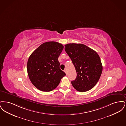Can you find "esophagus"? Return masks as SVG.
Instances as JSON below:
<instances>
[{"mask_svg": "<svg viewBox=\"0 0 126 126\" xmlns=\"http://www.w3.org/2000/svg\"><path fill=\"white\" fill-rule=\"evenodd\" d=\"M64 72H65V73H66V74H67V70L65 69V70H64Z\"/></svg>", "mask_w": 126, "mask_h": 126, "instance_id": "esophagus-1", "label": "esophagus"}]
</instances>
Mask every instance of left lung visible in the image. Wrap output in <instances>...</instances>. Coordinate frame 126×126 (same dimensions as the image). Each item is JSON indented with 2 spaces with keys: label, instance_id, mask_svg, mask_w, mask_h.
Wrapping results in <instances>:
<instances>
[{
  "label": "left lung",
  "instance_id": "8db88e82",
  "mask_svg": "<svg viewBox=\"0 0 126 126\" xmlns=\"http://www.w3.org/2000/svg\"><path fill=\"white\" fill-rule=\"evenodd\" d=\"M65 50L75 66L77 76L71 82L74 88L80 92L91 90L102 74V65L95 51L83 44L69 43Z\"/></svg>",
  "mask_w": 126,
  "mask_h": 126
}]
</instances>
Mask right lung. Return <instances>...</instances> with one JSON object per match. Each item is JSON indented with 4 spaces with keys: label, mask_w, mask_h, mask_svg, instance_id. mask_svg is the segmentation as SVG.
<instances>
[{
    "label": "right lung",
    "mask_w": 126,
    "mask_h": 126,
    "mask_svg": "<svg viewBox=\"0 0 126 126\" xmlns=\"http://www.w3.org/2000/svg\"><path fill=\"white\" fill-rule=\"evenodd\" d=\"M64 46L59 42H44L30 55L27 62V73L30 81L43 92L55 89L66 74L60 67L58 58Z\"/></svg>",
    "instance_id": "right-lung-1"
}]
</instances>
